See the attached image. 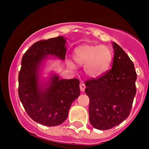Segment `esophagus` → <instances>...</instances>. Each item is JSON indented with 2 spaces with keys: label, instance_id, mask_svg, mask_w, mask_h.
I'll return each instance as SVG.
<instances>
[{
  "label": "esophagus",
  "instance_id": "obj_1",
  "mask_svg": "<svg viewBox=\"0 0 149 149\" xmlns=\"http://www.w3.org/2000/svg\"><path fill=\"white\" fill-rule=\"evenodd\" d=\"M85 88H86V86L85 84H84V82H81L80 83V89L81 91L83 92V91H84V90H85Z\"/></svg>",
  "mask_w": 149,
  "mask_h": 149
}]
</instances>
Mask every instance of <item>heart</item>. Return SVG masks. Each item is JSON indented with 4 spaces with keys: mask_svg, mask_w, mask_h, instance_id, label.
Listing matches in <instances>:
<instances>
[{
    "mask_svg": "<svg viewBox=\"0 0 149 149\" xmlns=\"http://www.w3.org/2000/svg\"><path fill=\"white\" fill-rule=\"evenodd\" d=\"M113 58L112 49L106 45H84L75 49L73 59L80 65H84V72L88 77H101L110 67ZM68 64L73 66L70 61Z\"/></svg>",
    "mask_w": 149,
    "mask_h": 149,
    "instance_id": "1",
    "label": "heart"
}]
</instances>
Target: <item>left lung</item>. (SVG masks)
Instances as JSON below:
<instances>
[{
	"instance_id": "1",
	"label": "left lung",
	"mask_w": 149,
	"mask_h": 149,
	"mask_svg": "<svg viewBox=\"0 0 149 149\" xmlns=\"http://www.w3.org/2000/svg\"><path fill=\"white\" fill-rule=\"evenodd\" d=\"M112 45V68L101 77L85 82V93L89 98V121L98 130L112 128L127 118L136 94L134 64L118 44L113 42Z\"/></svg>"
}]
</instances>
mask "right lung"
<instances>
[{
	"instance_id": "obj_1",
	"label": "right lung",
	"mask_w": 149,
	"mask_h": 149,
	"mask_svg": "<svg viewBox=\"0 0 149 149\" xmlns=\"http://www.w3.org/2000/svg\"><path fill=\"white\" fill-rule=\"evenodd\" d=\"M63 37L40 40L24 54L19 74V97L29 116L46 126H56L65 120L71 104L80 95L79 80L61 79L52 73L47 82L40 81V68L48 55L64 61Z\"/></svg>"
}]
</instances>
